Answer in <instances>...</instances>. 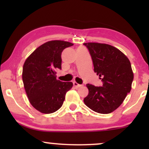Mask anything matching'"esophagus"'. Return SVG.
I'll return each mask as SVG.
<instances>
[{"instance_id":"34e87169","label":"esophagus","mask_w":149,"mask_h":149,"mask_svg":"<svg viewBox=\"0 0 149 149\" xmlns=\"http://www.w3.org/2000/svg\"><path fill=\"white\" fill-rule=\"evenodd\" d=\"M73 86H74L75 88H80V87H81V85L78 84V83H76V81H73Z\"/></svg>"}]
</instances>
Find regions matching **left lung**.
Wrapping results in <instances>:
<instances>
[{"instance_id":"left-lung-1","label":"left lung","mask_w":149,"mask_h":149,"mask_svg":"<svg viewBox=\"0 0 149 149\" xmlns=\"http://www.w3.org/2000/svg\"><path fill=\"white\" fill-rule=\"evenodd\" d=\"M91 55L94 71L103 85L87 84L89 93L84 99L87 107L99 113H110L123 103L131 90L134 75L128 58L113 46L86 42Z\"/></svg>"}]
</instances>
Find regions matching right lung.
Masks as SVG:
<instances>
[{"instance_id":"right-lung-1","label":"right lung","mask_w":149,"mask_h":149,"mask_svg":"<svg viewBox=\"0 0 149 149\" xmlns=\"http://www.w3.org/2000/svg\"><path fill=\"white\" fill-rule=\"evenodd\" d=\"M73 45L51 40L32 52L23 66L22 80L31 104L42 113H52L62 106L71 82L57 80L56 70L61 69V52Z\"/></svg>"}]
</instances>
